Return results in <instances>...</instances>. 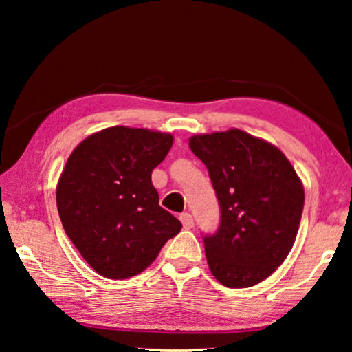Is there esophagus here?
<instances>
[{"label":"esophagus","instance_id":"34e87169","mask_svg":"<svg viewBox=\"0 0 352 352\" xmlns=\"http://www.w3.org/2000/svg\"><path fill=\"white\" fill-rule=\"evenodd\" d=\"M179 219H181V223H182V226H184L186 229H190L192 226H194V218H192L190 213H182L179 216Z\"/></svg>","mask_w":352,"mask_h":352}]
</instances>
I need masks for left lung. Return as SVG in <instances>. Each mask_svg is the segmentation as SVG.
Wrapping results in <instances>:
<instances>
[{"label":"left lung","mask_w":352,"mask_h":352,"mask_svg":"<svg viewBox=\"0 0 352 352\" xmlns=\"http://www.w3.org/2000/svg\"><path fill=\"white\" fill-rule=\"evenodd\" d=\"M189 147L208 168L221 208L218 230L204 237L210 271L229 288L256 285L295 243L302 182L276 146L242 129L192 136Z\"/></svg>","instance_id":"8db88e82"}]
</instances>
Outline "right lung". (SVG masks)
Returning a JSON list of instances; mask_svg holds the SVG:
<instances>
[{
    "label": "right lung",
    "instance_id": "add662e5",
    "mask_svg": "<svg viewBox=\"0 0 352 352\" xmlns=\"http://www.w3.org/2000/svg\"><path fill=\"white\" fill-rule=\"evenodd\" d=\"M171 146V134L112 126L70 153L57 182V211L72 243L100 276H138L179 234L182 224L158 205L151 179Z\"/></svg>",
    "mask_w": 352,
    "mask_h": 352
}]
</instances>
